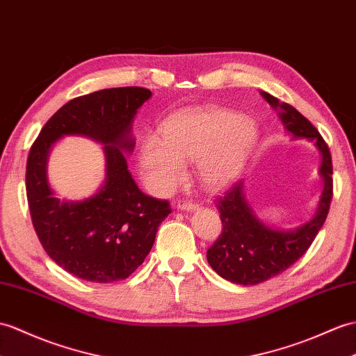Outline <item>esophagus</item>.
Segmentation results:
<instances>
[{
  "label": "esophagus",
  "instance_id": "obj_1",
  "mask_svg": "<svg viewBox=\"0 0 356 356\" xmlns=\"http://www.w3.org/2000/svg\"><path fill=\"white\" fill-rule=\"evenodd\" d=\"M176 208L179 209V211H188V212H191V211H195L198 206L194 203V202H189V200H179L177 203H176Z\"/></svg>",
  "mask_w": 356,
  "mask_h": 356
}]
</instances>
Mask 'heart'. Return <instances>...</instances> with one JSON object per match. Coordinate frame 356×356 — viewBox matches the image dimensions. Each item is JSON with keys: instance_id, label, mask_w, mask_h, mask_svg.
Masks as SVG:
<instances>
[{"instance_id": "1", "label": "heart", "mask_w": 356, "mask_h": 356, "mask_svg": "<svg viewBox=\"0 0 356 356\" xmlns=\"http://www.w3.org/2000/svg\"><path fill=\"white\" fill-rule=\"evenodd\" d=\"M258 138L254 122L221 107L193 111L170 120L162 138L143 140L139 163L152 191L167 195L185 177L184 163L195 162V172L208 189H221L241 175Z\"/></svg>"}]
</instances>
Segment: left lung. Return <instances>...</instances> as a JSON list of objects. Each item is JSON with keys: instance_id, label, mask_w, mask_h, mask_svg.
<instances>
[{"instance_id": "8db88e82", "label": "left lung", "mask_w": 356, "mask_h": 356, "mask_svg": "<svg viewBox=\"0 0 356 356\" xmlns=\"http://www.w3.org/2000/svg\"><path fill=\"white\" fill-rule=\"evenodd\" d=\"M261 95L279 112L286 131L296 139H308L318 148L321 154L318 172L325 185L316 216L288 230L270 227L256 217L244 194V180L236 181L218 198L216 206L220 211L222 230L206 253V258L222 279L239 285L266 282L302 258L323 226L332 200V159L318 130L293 106L280 103L267 92H261Z\"/></svg>"}]
</instances>
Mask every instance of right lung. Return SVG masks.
<instances>
[{
	"instance_id": "obj_1",
	"label": "right lung",
	"mask_w": 356,
	"mask_h": 356,
	"mask_svg": "<svg viewBox=\"0 0 356 356\" xmlns=\"http://www.w3.org/2000/svg\"><path fill=\"white\" fill-rule=\"evenodd\" d=\"M150 97L145 88L127 86L74 98L47 121L30 148L26 189L33 226L49 258L79 279L109 284L129 277L171 212L167 200L140 191L124 154L134 152L131 122ZM71 134L105 145L106 179L94 196L66 202L49 186L46 162L56 140Z\"/></svg>"
}]
</instances>
